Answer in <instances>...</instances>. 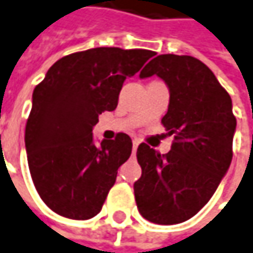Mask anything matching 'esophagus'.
Returning <instances> with one entry per match:
<instances>
[{
	"instance_id": "obj_1",
	"label": "esophagus",
	"mask_w": 253,
	"mask_h": 253,
	"mask_svg": "<svg viewBox=\"0 0 253 253\" xmlns=\"http://www.w3.org/2000/svg\"><path fill=\"white\" fill-rule=\"evenodd\" d=\"M139 143H140V142H139L137 139H134V140H133V153H136V150H137V146H139Z\"/></svg>"
}]
</instances>
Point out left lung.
<instances>
[{
    "instance_id": "8db88e82",
    "label": "left lung",
    "mask_w": 253,
    "mask_h": 253,
    "mask_svg": "<svg viewBox=\"0 0 253 253\" xmlns=\"http://www.w3.org/2000/svg\"><path fill=\"white\" fill-rule=\"evenodd\" d=\"M158 75L169 88L162 117L171 150L158 153L140 143L142 176L134 182L139 213L156 224H176L195 216L217 190L232 162L236 117L232 98L214 74L193 56L159 55L140 72Z\"/></svg>"
}]
</instances>
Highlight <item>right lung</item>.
Wrapping results in <instances>:
<instances>
[{
    "instance_id": "add662e5",
    "label": "right lung",
    "mask_w": 253,
    "mask_h": 253,
    "mask_svg": "<svg viewBox=\"0 0 253 253\" xmlns=\"http://www.w3.org/2000/svg\"><path fill=\"white\" fill-rule=\"evenodd\" d=\"M156 53L146 49L95 47L63 56L33 91L26 125L27 161L36 190L60 216L86 220L101 211L117 169L131 153V139L94 143L92 127L116 110L127 77Z\"/></svg>"
}]
</instances>
